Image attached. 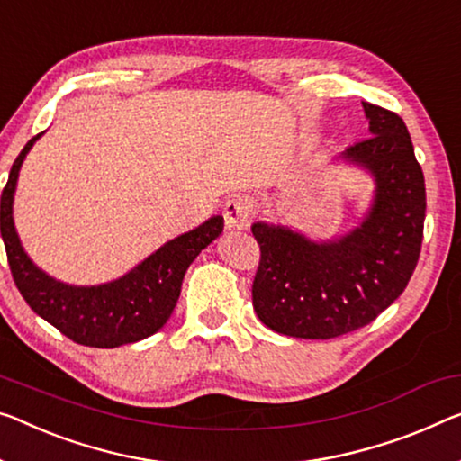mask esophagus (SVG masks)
<instances>
[{
  "mask_svg": "<svg viewBox=\"0 0 461 461\" xmlns=\"http://www.w3.org/2000/svg\"><path fill=\"white\" fill-rule=\"evenodd\" d=\"M250 215H252V203L249 201V196H231L230 201L223 204L225 225H228L230 230L249 228Z\"/></svg>",
  "mask_w": 461,
  "mask_h": 461,
  "instance_id": "1",
  "label": "esophagus"
}]
</instances>
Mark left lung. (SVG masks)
<instances>
[{
  "instance_id": "left-lung-1",
  "label": "left lung",
  "mask_w": 461,
  "mask_h": 461,
  "mask_svg": "<svg viewBox=\"0 0 461 461\" xmlns=\"http://www.w3.org/2000/svg\"><path fill=\"white\" fill-rule=\"evenodd\" d=\"M362 107L370 136L338 157L375 182L362 221L319 242L287 225L252 223L260 246L252 306L281 335L331 339L368 325L402 296L420 257L427 190L408 128L389 109Z\"/></svg>"
}]
</instances>
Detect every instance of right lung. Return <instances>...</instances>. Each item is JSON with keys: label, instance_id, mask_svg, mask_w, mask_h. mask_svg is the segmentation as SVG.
<instances>
[{"label": "right lung", "instance_id": "obj_1", "mask_svg": "<svg viewBox=\"0 0 461 461\" xmlns=\"http://www.w3.org/2000/svg\"><path fill=\"white\" fill-rule=\"evenodd\" d=\"M32 136L14 161L0 198V231L14 284L34 312L72 341L91 348H120L159 331L174 312L188 267L212 240L221 236L223 217L215 215L198 228L165 242L123 273L99 285H70L32 263L14 225V192Z\"/></svg>", "mask_w": 461, "mask_h": 461}]
</instances>
